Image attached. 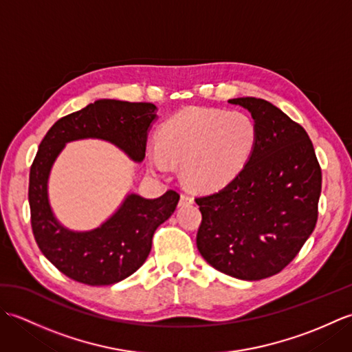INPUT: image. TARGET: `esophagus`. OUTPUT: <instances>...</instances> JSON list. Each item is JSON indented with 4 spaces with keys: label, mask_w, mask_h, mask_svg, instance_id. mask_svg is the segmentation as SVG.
Listing matches in <instances>:
<instances>
[{
    "label": "esophagus",
    "mask_w": 352,
    "mask_h": 352,
    "mask_svg": "<svg viewBox=\"0 0 352 352\" xmlns=\"http://www.w3.org/2000/svg\"><path fill=\"white\" fill-rule=\"evenodd\" d=\"M193 203V198L188 193H182L180 197V206H186V204H192Z\"/></svg>",
    "instance_id": "34e87169"
}]
</instances>
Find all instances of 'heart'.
<instances>
[{"label": "heart", "instance_id": "obj_1", "mask_svg": "<svg viewBox=\"0 0 352 352\" xmlns=\"http://www.w3.org/2000/svg\"><path fill=\"white\" fill-rule=\"evenodd\" d=\"M256 139L251 119L239 111L188 109L163 126L148 166L164 174L169 163H182L183 180L198 189H214L233 178Z\"/></svg>", "mask_w": 352, "mask_h": 352}]
</instances>
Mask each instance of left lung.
I'll list each match as a JSON object with an SVG mask.
<instances>
[{"mask_svg":"<svg viewBox=\"0 0 352 352\" xmlns=\"http://www.w3.org/2000/svg\"><path fill=\"white\" fill-rule=\"evenodd\" d=\"M254 119L252 151L226 188L197 198V246L208 265L239 280L283 271L318 221L322 172L300 124L266 100H228Z\"/></svg>","mask_w":352,"mask_h":352,"instance_id":"obj_1","label":"left lung"}]
</instances>
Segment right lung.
<instances>
[{"instance_id":"add662e5","label":"right lung","mask_w":352,"mask_h":352,"mask_svg":"<svg viewBox=\"0 0 352 352\" xmlns=\"http://www.w3.org/2000/svg\"><path fill=\"white\" fill-rule=\"evenodd\" d=\"M155 110L151 102L98 100L58 119L42 139L30 168L32 228L43 256L69 278L89 286H109L136 272L151 251L154 231L174 213L180 195L168 190L146 199L129 193L98 228L72 231L51 210L48 178L52 164L68 142L80 139L107 140L133 162H142Z\"/></svg>"}]
</instances>
